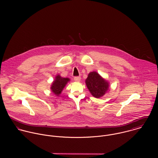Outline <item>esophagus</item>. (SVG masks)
Instances as JSON below:
<instances>
[{"label": "esophagus", "instance_id": "obj_1", "mask_svg": "<svg viewBox=\"0 0 158 158\" xmlns=\"http://www.w3.org/2000/svg\"><path fill=\"white\" fill-rule=\"evenodd\" d=\"M74 80L77 82H80L81 80V77H74Z\"/></svg>", "mask_w": 158, "mask_h": 158}]
</instances>
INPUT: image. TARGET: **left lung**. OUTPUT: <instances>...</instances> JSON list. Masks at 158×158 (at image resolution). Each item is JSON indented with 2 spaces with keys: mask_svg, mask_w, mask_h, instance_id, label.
Listing matches in <instances>:
<instances>
[{
  "mask_svg": "<svg viewBox=\"0 0 158 158\" xmlns=\"http://www.w3.org/2000/svg\"><path fill=\"white\" fill-rule=\"evenodd\" d=\"M85 83L92 95L95 98L103 97L110 90L109 82L95 71L88 74Z\"/></svg>",
  "mask_w": 158,
  "mask_h": 158,
  "instance_id": "obj_1",
  "label": "left lung"
}]
</instances>
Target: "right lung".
Returning a JSON list of instances; mask_svg holds the SVG:
<instances>
[{"instance_id": "right-lung-1", "label": "right lung", "mask_w": 158, "mask_h": 158, "mask_svg": "<svg viewBox=\"0 0 158 158\" xmlns=\"http://www.w3.org/2000/svg\"><path fill=\"white\" fill-rule=\"evenodd\" d=\"M70 80V78L62 77L60 75L58 74L55 77V80L51 85V91L56 96H59Z\"/></svg>"}]
</instances>
